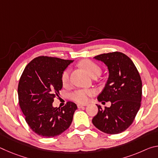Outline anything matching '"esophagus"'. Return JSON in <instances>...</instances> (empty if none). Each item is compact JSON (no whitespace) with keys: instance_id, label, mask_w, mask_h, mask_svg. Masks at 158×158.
<instances>
[{"instance_id":"34e87169","label":"esophagus","mask_w":158,"mask_h":158,"mask_svg":"<svg viewBox=\"0 0 158 158\" xmlns=\"http://www.w3.org/2000/svg\"><path fill=\"white\" fill-rule=\"evenodd\" d=\"M86 106V105H81V104H78V105H77V107L80 109V108L84 107V106Z\"/></svg>"}]
</instances>
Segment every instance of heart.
<instances>
[{
	"label": "heart",
	"instance_id": "1",
	"mask_svg": "<svg viewBox=\"0 0 158 158\" xmlns=\"http://www.w3.org/2000/svg\"><path fill=\"white\" fill-rule=\"evenodd\" d=\"M80 65L84 68L89 75L92 77L100 75L102 73V69L98 64L90 60H84L80 62ZM61 81L64 85H67L69 81V69H66L61 74ZM95 93L93 89H80L75 90L71 93L70 98L73 100L78 103H85L89 100V98Z\"/></svg>",
	"mask_w": 158,
	"mask_h": 158
}]
</instances>
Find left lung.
Segmentation results:
<instances>
[{
  "label": "left lung",
  "mask_w": 158,
  "mask_h": 158,
  "mask_svg": "<svg viewBox=\"0 0 158 158\" xmlns=\"http://www.w3.org/2000/svg\"><path fill=\"white\" fill-rule=\"evenodd\" d=\"M94 58L105 63L109 70L108 80L98 100L110 101L111 105L105 109L97 105L98 112L93 124L106 134L121 133L130 126L139 110L142 95L139 73L132 60L121 52L102 53Z\"/></svg>",
  "instance_id": "obj_1"
}]
</instances>
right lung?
I'll return each mask as SVG.
<instances>
[{
	"mask_svg": "<svg viewBox=\"0 0 158 158\" xmlns=\"http://www.w3.org/2000/svg\"><path fill=\"white\" fill-rule=\"evenodd\" d=\"M73 60L39 56L29 63L18 85L20 108L31 129L41 137L60 135L70 126L77 109L68 102L63 107H53L54 98L63 87L61 74Z\"/></svg>",
	"mask_w": 158,
	"mask_h": 158,
	"instance_id": "right-lung-1",
	"label": "right lung"
}]
</instances>
